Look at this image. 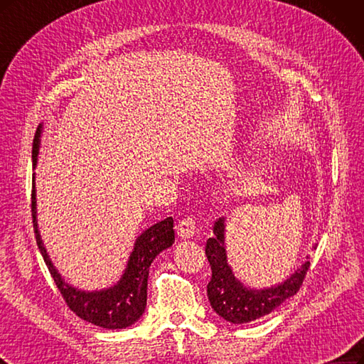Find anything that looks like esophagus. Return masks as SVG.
<instances>
[{"instance_id": "esophagus-1", "label": "esophagus", "mask_w": 364, "mask_h": 364, "mask_svg": "<svg viewBox=\"0 0 364 364\" xmlns=\"http://www.w3.org/2000/svg\"><path fill=\"white\" fill-rule=\"evenodd\" d=\"M176 232H178V236L182 237V240H190V237H193L196 233V220L191 217L183 218L176 225Z\"/></svg>"}]
</instances>
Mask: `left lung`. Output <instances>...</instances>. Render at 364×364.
I'll use <instances>...</instances> for the list:
<instances>
[{"label":"left lung","mask_w":364,"mask_h":364,"mask_svg":"<svg viewBox=\"0 0 364 364\" xmlns=\"http://www.w3.org/2000/svg\"><path fill=\"white\" fill-rule=\"evenodd\" d=\"M214 236L206 242V257L212 269L208 284L209 303L218 316L232 323H247L269 315L280 307L287 298L294 296L303 284L310 267L309 256L301 267L296 268L284 282L263 289L245 286L235 277L225 252V218L214 224Z\"/></svg>","instance_id":"obj_1"}]
</instances>
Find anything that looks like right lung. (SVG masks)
Wrapping results in <instances>:
<instances>
[{
    "label": "right lung",
    "mask_w": 364,
    "mask_h": 364,
    "mask_svg": "<svg viewBox=\"0 0 364 364\" xmlns=\"http://www.w3.org/2000/svg\"><path fill=\"white\" fill-rule=\"evenodd\" d=\"M41 134L37 132L33 147V170L37 166L41 149ZM36 173H33V191H31V215L34 224L36 242L46 267L61 292L69 309L77 315L97 327L107 330H122L131 327L141 318L147 303V279L149 268L154 259L171 247L174 242L173 218L162 220L152 228L146 229L135 240L134 248L129 255L127 268H124L120 280L109 287L99 291H82L69 284L61 277L58 269L49 257L37 224V200H36Z\"/></svg>",
    "instance_id": "add662e5"
}]
</instances>
